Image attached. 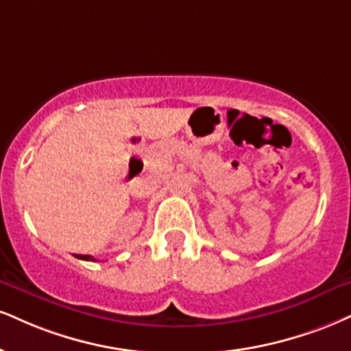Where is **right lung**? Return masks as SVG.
Segmentation results:
<instances>
[{
  "label": "right lung",
  "instance_id": "add662e5",
  "mask_svg": "<svg viewBox=\"0 0 351 351\" xmlns=\"http://www.w3.org/2000/svg\"><path fill=\"white\" fill-rule=\"evenodd\" d=\"M77 256V258H80V260H86V261H95V258H93L91 255H75Z\"/></svg>",
  "mask_w": 351,
  "mask_h": 351
}]
</instances>
